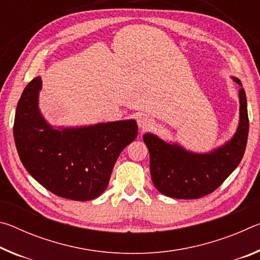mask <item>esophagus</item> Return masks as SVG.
Masks as SVG:
<instances>
[{
  "mask_svg": "<svg viewBox=\"0 0 260 260\" xmlns=\"http://www.w3.org/2000/svg\"><path fill=\"white\" fill-rule=\"evenodd\" d=\"M136 121H138L139 128L141 131H148L153 124V120L151 119V118L147 116V114H143V113L139 114L138 118H136Z\"/></svg>",
  "mask_w": 260,
  "mask_h": 260,
  "instance_id": "1",
  "label": "esophagus"
}]
</instances>
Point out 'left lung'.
Here are the masks:
<instances>
[{
  "mask_svg": "<svg viewBox=\"0 0 260 260\" xmlns=\"http://www.w3.org/2000/svg\"><path fill=\"white\" fill-rule=\"evenodd\" d=\"M233 80L242 86L237 78ZM240 124L230 142L210 153H192L178 144H169L153 134L143 135L150 153V172L162 195L196 200L213 192L230 177L243 158L249 133L246 96L240 89Z\"/></svg>",
  "mask_w": 260,
  "mask_h": 260,
  "instance_id": "8db88e82",
  "label": "left lung"
}]
</instances>
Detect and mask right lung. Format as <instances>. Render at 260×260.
<instances>
[{
    "mask_svg": "<svg viewBox=\"0 0 260 260\" xmlns=\"http://www.w3.org/2000/svg\"><path fill=\"white\" fill-rule=\"evenodd\" d=\"M40 77L25 87L16 109L14 138L27 172L63 199L89 201L108 187L120 152L135 140V120L55 129L38 108Z\"/></svg>",
    "mask_w": 260,
    "mask_h": 260,
    "instance_id": "right-lung-1",
    "label": "right lung"
}]
</instances>
